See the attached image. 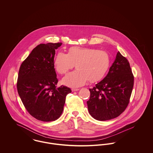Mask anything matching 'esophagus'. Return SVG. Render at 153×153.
Returning a JSON list of instances; mask_svg holds the SVG:
<instances>
[{
  "mask_svg": "<svg viewBox=\"0 0 153 153\" xmlns=\"http://www.w3.org/2000/svg\"><path fill=\"white\" fill-rule=\"evenodd\" d=\"M78 90H79V89H78V88H72V91L73 92L77 91H78Z\"/></svg>",
  "mask_w": 153,
  "mask_h": 153,
  "instance_id": "esophagus-1",
  "label": "esophagus"
}]
</instances>
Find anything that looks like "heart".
Listing matches in <instances>:
<instances>
[{"mask_svg": "<svg viewBox=\"0 0 153 153\" xmlns=\"http://www.w3.org/2000/svg\"><path fill=\"white\" fill-rule=\"evenodd\" d=\"M111 64L109 53L95 48L71 47L68 53L58 52L54 59L56 72L65 75L75 65L76 69L62 79V83L70 87L83 85L88 79L94 83L102 79L105 76Z\"/></svg>", "mask_w": 153, "mask_h": 153, "instance_id": "1", "label": "heart"}]
</instances>
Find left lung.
<instances>
[{
    "label": "left lung",
    "instance_id": "left-lung-1",
    "mask_svg": "<svg viewBox=\"0 0 153 153\" xmlns=\"http://www.w3.org/2000/svg\"><path fill=\"white\" fill-rule=\"evenodd\" d=\"M134 78L128 61L118 52L107 75L89 89L87 103L91 115L97 120L106 121L121 114L129 104Z\"/></svg>",
    "mask_w": 153,
    "mask_h": 153
}]
</instances>
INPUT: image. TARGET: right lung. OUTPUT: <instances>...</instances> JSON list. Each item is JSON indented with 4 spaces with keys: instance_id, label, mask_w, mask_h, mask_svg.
Masks as SVG:
<instances>
[{
    "instance_id": "add662e5",
    "label": "right lung",
    "mask_w": 153,
    "mask_h": 153,
    "mask_svg": "<svg viewBox=\"0 0 153 153\" xmlns=\"http://www.w3.org/2000/svg\"><path fill=\"white\" fill-rule=\"evenodd\" d=\"M61 42L36 46L19 68L17 89L22 103L35 118L45 122L61 115L69 88L57 87L58 80L54 68L55 49Z\"/></svg>"
}]
</instances>
